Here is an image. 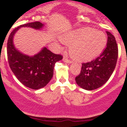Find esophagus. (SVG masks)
<instances>
[{
  "instance_id": "1",
  "label": "esophagus",
  "mask_w": 127,
  "mask_h": 127,
  "mask_svg": "<svg viewBox=\"0 0 127 127\" xmlns=\"http://www.w3.org/2000/svg\"><path fill=\"white\" fill-rule=\"evenodd\" d=\"M63 61L64 63H68V64L72 63L71 61H70V60H69V59H68L67 58H63Z\"/></svg>"
}]
</instances>
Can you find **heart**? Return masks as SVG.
I'll list each match as a JSON object with an SVG mask.
<instances>
[{
  "label": "heart",
  "mask_w": 127,
  "mask_h": 127,
  "mask_svg": "<svg viewBox=\"0 0 127 127\" xmlns=\"http://www.w3.org/2000/svg\"><path fill=\"white\" fill-rule=\"evenodd\" d=\"M61 41L69 45L71 56L78 61H87L99 56L107 44L104 33L90 27H83L63 35Z\"/></svg>",
  "instance_id": "1"
}]
</instances>
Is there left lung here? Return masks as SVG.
Segmentation results:
<instances>
[{"instance_id":"1","label":"left lung","mask_w":127,"mask_h":127,"mask_svg":"<svg viewBox=\"0 0 127 127\" xmlns=\"http://www.w3.org/2000/svg\"><path fill=\"white\" fill-rule=\"evenodd\" d=\"M107 46L101 54L91 62L83 63L80 73L75 78L77 85L92 91L102 87L109 80L116 67L118 59L117 44L115 36L109 32Z\"/></svg>"}]
</instances>
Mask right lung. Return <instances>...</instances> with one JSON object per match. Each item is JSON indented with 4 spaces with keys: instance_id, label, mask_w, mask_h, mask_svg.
<instances>
[{
    "instance_id": "1",
    "label": "right lung",
    "mask_w": 127,
    "mask_h": 127,
    "mask_svg": "<svg viewBox=\"0 0 127 127\" xmlns=\"http://www.w3.org/2000/svg\"><path fill=\"white\" fill-rule=\"evenodd\" d=\"M44 26V24L36 21L17 27L10 34L7 45L8 61L12 71L22 84L34 90L47 85L53 76L56 63L61 60L63 56L52 53L45 47L35 55H27L15 47L13 38L21 27L40 30Z\"/></svg>"
}]
</instances>
